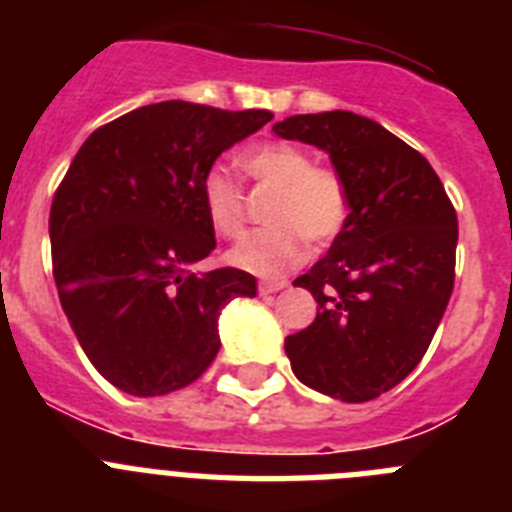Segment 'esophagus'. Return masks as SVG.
<instances>
[{
    "label": "esophagus",
    "instance_id": "1",
    "mask_svg": "<svg viewBox=\"0 0 512 512\" xmlns=\"http://www.w3.org/2000/svg\"><path fill=\"white\" fill-rule=\"evenodd\" d=\"M286 286H289L286 281H260V286H257V289H260V294L263 296H268V294H276V291L286 289Z\"/></svg>",
    "mask_w": 512,
    "mask_h": 512
}]
</instances>
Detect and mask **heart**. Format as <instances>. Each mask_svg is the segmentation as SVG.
Returning <instances> with one entry per match:
<instances>
[{"label": "heart", "instance_id": "heart-1", "mask_svg": "<svg viewBox=\"0 0 512 512\" xmlns=\"http://www.w3.org/2000/svg\"><path fill=\"white\" fill-rule=\"evenodd\" d=\"M239 169L255 184L273 187L265 221L229 249V263L255 276H281L294 268L312 244L333 242L349 221V197L336 171L315 166L294 143H263L239 156ZM205 218L218 236L236 239L247 226L242 190L223 169H210L200 184Z\"/></svg>", "mask_w": 512, "mask_h": 512}]
</instances>
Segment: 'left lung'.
I'll return each mask as SVG.
<instances>
[{"mask_svg":"<svg viewBox=\"0 0 512 512\" xmlns=\"http://www.w3.org/2000/svg\"><path fill=\"white\" fill-rule=\"evenodd\" d=\"M273 132L325 150L349 197V221L328 255L294 281L320 312L286 338V356L307 388L372 401L414 372L445 315L455 208L427 158L372 119L296 114Z\"/></svg>","mask_w":512,"mask_h":512,"instance_id":"obj_1","label":"left lung"}]
</instances>
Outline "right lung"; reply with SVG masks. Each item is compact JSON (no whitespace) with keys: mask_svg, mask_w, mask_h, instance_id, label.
Listing matches in <instances>:
<instances>
[{"mask_svg":"<svg viewBox=\"0 0 512 512\" xmlns=\"http://www.w3.org/2000/svg\"><path fill=\"white\" fill-rule=\"evenodd\" d=\"M270 119L150 103L98 127L72 158L49 216L54 281L85 356L124 393L187 388L221 349V309L257 294L244 270L192 268L216 249L203 176Z\"/></svg>","mask_w":512,"mask_h":512,"instance_id":"right-lung-1","label":"right lung"}]
</instances>
